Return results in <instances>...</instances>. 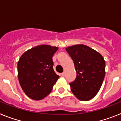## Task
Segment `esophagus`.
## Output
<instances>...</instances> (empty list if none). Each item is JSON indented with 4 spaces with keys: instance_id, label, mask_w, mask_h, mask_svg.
I'll return each instance as SVG.
<instances>
[{
    "instance_id": "34e87169",
    "label": "esophagus",
    "mask_w": 121,
    "mask_h": 121,
    "mask_svg": "<svg viewBox=\"0 0 121 121\" xmlns=\"http://www.w3.org/2000/svg\"><path fill=\"white\" fill-rule=\"evenodd\" d=\"M61 76H63V77H64V76H65V73H64V72H63L62 73H61Z\"/></svg>"
}]
</instances>
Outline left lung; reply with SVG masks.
<instances>
[{"label":"left lung","mask_w":121,"mask_h":121,"mask_svg":"<svg viewBox=\"0 0 121 121\" xmlns=\"http://www.w3.org/2000/svg\"><path fill=\"white\" fill-rule=\"evenodd\" d=\"M74 61L76 79L70 83L71 90L79 100L87 101L96 95L105 74V62L98 51L83 44L66 48Z\"/></svg>","instance_id":"obj_1"}]
</instances>
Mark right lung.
I'll return each instance as SVG.
<instances>
[{
	"instance_id": "obj_1",
	"label": "right lung",
	"mask_w": 121,
	"mask_h": 121,
	"mask_svg": "<svg viewBox=\"0 0 121 121\" xmlns=\"http://www.w3.org/2000/svg\"><path fill=\"white\" fill-rule=\"evenodd\" d=\"M58 47L40 45L27 50L17 64L18 79L25 95L39 100L51 93L59 76L53 70L52 57Z\"/></svg>"
}]
</instances>
